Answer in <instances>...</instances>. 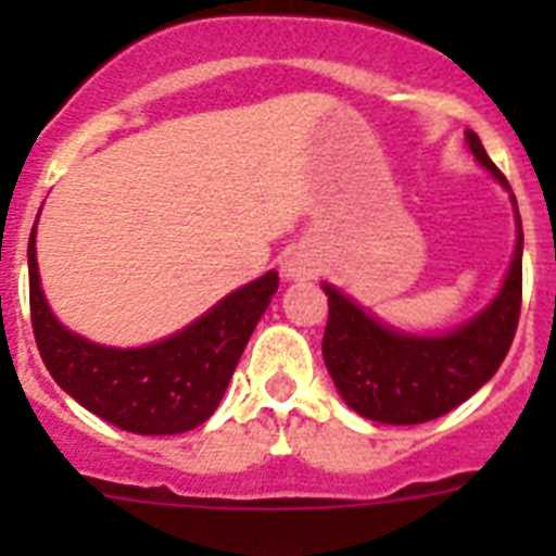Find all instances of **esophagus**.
<instances>
[{
  "label": "esophagus",
  "mask_w": 556,
  "mask_h": 556,
  "mask_svg": "<svg viewBox=\"0 0 556 556\" xmlns=\"http://www.w3.org/2000/svg\"><path fill=\"white\" fill-rule=\"evenodd\" d=\"M317 258L308 250H294V253L287 255L283 262V278L287 281H308L314 273H317Z\"/></svg>",
  "instance_id": "1"
}]
</instances>
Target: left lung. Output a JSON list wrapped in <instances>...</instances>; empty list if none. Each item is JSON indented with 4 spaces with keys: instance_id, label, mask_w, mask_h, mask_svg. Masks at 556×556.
I'll return each mask as SVG.
<instances>
[{
    "instance_id": "left-lung-1",
    "label": "left lung",
    "mask_w": 556,
    "mask_h": 556,
    "mask_svg": "<svg viewBox=\"0 0 556 556\" xmlns=\"http://www.w3.org/2000/svg\"><path fill=\"white\" fill-rule=\"evenodd\" d=\"M465 144L507 191L515 211L513 258L488 306L448 331L417 333L387 326L351 294L328 281L320 283L328 294L323 358L333 387L356 415L376 424L415 426L448 415L488 384L513 345L523 264L518 200L473 130H465Z\"/></svg>"
}]
</instances>
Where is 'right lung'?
Segmentation results:
<instances>
[{
  "instance_id": "1",
  "label": "right lung",
  "mask_w": 556,
  "mask_h": 556,
  "mask_svg": "<svg viewBox=\"0 0 556 556\" xmlns=\"http://www.w3.org/2000/svg\"><path fill=\"white\" fill-rule=\"evenodd\" d=\"M41 217V211H38ZM38 217L27 244L29 312L43 365L63 392L132 434H184L205 424L233 376L250 333L278 289V273L233 289L180 331L139 348L91 342L55 317L41 287Z\"/></svg>"
}]
</instances>
